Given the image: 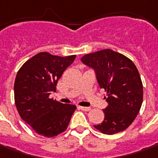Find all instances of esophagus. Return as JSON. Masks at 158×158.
<instances>
[{
    "label": "esophagus",
    "instance_id": "obj_1",
    "mask_svg": "<svg viewBox=\"0 0 158 158\" xmlns=\"http://www.w3.org/2000/svg\"><path fill=\"white\" fill-rule=\"evenodd\" d=\"M79 108L81 110H84V111H90L91 110V107L90 106H79Z\"/></svg>",
    "mask_w": 158,
    "mask_h": 158
}]
</instances>
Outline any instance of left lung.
Here are the masks:
<instances>
[{
    "mask_svg": "<svg viewBox=\"0 0 158 158\" xmlns=\"http://www.w3.org/2000/svg\"><path fill=\"white\" fill-rule=\"evenodd\" d=\"M81 61L94 68L98 83L106 92L105 118L94 128L106 135L125 130L137 116L143 99L136 66L128 57L110 49L86 54Z\"/></svg>",
    "mask_w": 158,
    "mask_h": 158,
    "instance_id": "obj_1",
    "label": "left lung"
}]
</instances>
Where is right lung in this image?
<instances>
[{
	"label": "right lung",
	"instance_id": "right-lung-1",
	"mask_svg": "<svg viewBox=\"0 0 158 158\" xmlns=\"http://www.w3.org/2000/svg\"><path fill=\"white\" fill-rule=\"evenodd\" d=\"M75 57L76 55L59 57L40 52L17 72L14 85L15 106L21 118L40 135L54 137L65 131L77 108L50 98Z\"/></svg>",
	"mask_w": 158,
	"mask_h": 158
}]
</instances>
